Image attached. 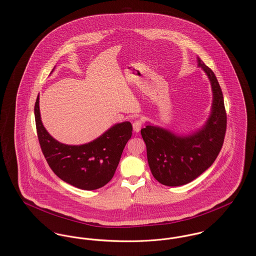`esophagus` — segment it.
<instances>
[{"instance_id":"esophagus-1","label":"esophagus","mask_w":256,"mask_h":256,"mask_svg":"<svg viewBox=\"0 0 256 256\" xmlns=\"http://www.w3.org/2000/svg\"><path fill=\"white\" fill-rule=\"evenodd\" d=\"M142 126H143V121H142L141 119H137V120H135L134 123H133V129H134V131L137 132V133L141 130Z\"/></svg>"}]
</instances>
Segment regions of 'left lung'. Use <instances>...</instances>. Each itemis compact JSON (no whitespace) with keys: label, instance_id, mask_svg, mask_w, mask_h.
Here are the masks:
<instances>
[{"label":"left lung","instance_id":"obj_1","mask_svg":"<svg viewBox=\"0 0 256 256\" xmlns=\"http://www.w3.org/2000/svg\"><path fill=\"white\" fill-rule=\"evenodd\" d=\"M198 66L207 74L213 90L211 114L202 129L188 136L150 124L141 130L150 170L166 186H180L197 178L213 164L224 144L226 113L222 92L214 72L199 58Z\"/></svg>","mask_w":256,"mask_h":256}]
</instances>
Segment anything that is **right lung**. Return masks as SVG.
<instances>
[{
  "instance_id": "add662e5",
  "label": "right lung",
  "mask_w": 256,
  "mask_h": 256,
  "mask_svg": "<svg viewBox=\"0 0 256 256\" xmlns=\"http://www.w3.org/2000/svg\"><path fill=\"white\" fill-rule=\"evenodd\" d=\"M34 115L41 150L59 178L84 190H94L110 182L125 145L132 136L130 122L112 126L90 143L70 146L55 140L44 128L40 118L39 96L34 106Z\"/></svg>"
}]
</instances>
